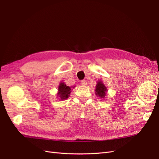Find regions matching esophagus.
Wrapping results in <instances>:
<instances>
[{"label": "esophagus", "mask_w": 159, "mask_h": 159, "mask_svg": "<svg viewBox=\"0 0 159 159\" xmlns=\"http://www.w3.org/2000/svg\"><path fill=\"white\" fill-rule=\"evenodd\" d=\"M81 85H87V81H86L85 80H81Z\"/></svg>", "instance_id": "obj_1"}]
</instances>
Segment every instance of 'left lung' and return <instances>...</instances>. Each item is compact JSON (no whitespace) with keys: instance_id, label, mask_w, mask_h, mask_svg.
<instances>
[{"instance_id":"left-lung-1","label":"left lung","mask_w":159,"mask_h":159,"mask_svg":"<svg viewBox=\"0 0 159 159\" xmlns=\"http://www.w3.org/2000/svg\"><path fill=\"white\" fill-rule=\"evenodd\" d=\"M107 91V87L104 86V85L102 82H98V84L96 87V94L98 96L102 98H104V96H106Z\"/></svg>"}]
</instances>
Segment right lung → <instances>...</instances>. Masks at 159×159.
Here are the masks:
<instances>
[{"label": "right lung", "mask_w": 159, "mask_h": 159, "mask_svg": "<svg viewBox=\"0 0 159 159\" xmlns=\"http://www.w3.org/2000/svg\"><path fill=\"white\" fill-rule=\"evenodd\" d=\"M58 90L59 92L57 96H59L61 98V100H66L70 96L71 87L67 86L65 83H61L59 84Z\"/></svg>", "instance_id": "right-lung-1"}]
</instances>
